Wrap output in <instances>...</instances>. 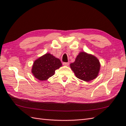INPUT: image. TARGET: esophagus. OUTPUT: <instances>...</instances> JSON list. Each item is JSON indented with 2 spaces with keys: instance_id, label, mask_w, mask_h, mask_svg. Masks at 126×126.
Segmentation results:
<instances>
[{
  "instance_id": "esophagus-1",
  "label": "esophagus",
  "mask_w": 126,
  "mask_h": 126,
  "mask_svg": "<svg viewBox=\"0 0 126 126\" xmlns=\"http://www.w3.org/2000/svg\"><path fill=\"white\" fill-rule=\"evenodd\" d=\"M63 65H65V66H68L69 65V62H63Z\"/></svg>"
}]
</instances>
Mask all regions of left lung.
<instances>
[{
    "instance_id": "8db88e82",
    "label": "left lung",
    "mask_w": 126,
    "mask_h": 126,
    "mask_svg": "<svg viewBox=\"0 0 126 126\" xmlns=\"http://www.w3.org/2000/svg\"><path fill=\"white\" fill-rule=\"evenodd\" d=\"M70 68L77 78L84 81H90L97 76L100 69V62L92 55L80 52Z\"/></svg>"
}]
</instances>
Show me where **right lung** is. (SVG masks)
I'll list each match as a JSON object with an SVG mask.
<instances>
[{"label":"right lung","mask_w":126,"mask_h":126,"mask_svg":"<svg viewBox=\"0 0 126 126\" xmlns=\"http://www.w3.org/2000/svg\"><path fill=\"white\" fill-rule=\"evenodd\" d=\"M62 65L59 59L50 53H46L34 62L32 73L40 81H44L53 76L55 70Z\"/></svg>","instance_id":"1"}]
</instances>
